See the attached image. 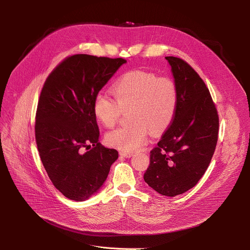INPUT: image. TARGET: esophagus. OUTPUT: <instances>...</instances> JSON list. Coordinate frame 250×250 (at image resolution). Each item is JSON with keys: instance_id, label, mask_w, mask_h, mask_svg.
Returning a JSON list of instances; mask_svg holds the SVG:
<instances>
[{"instance_id": "obj_1", "label": "esophagus", "mask_w": 250, "mask_h": 250, "mask_svg": "<svg viewBox=\"0 0 250 250\" xmlns=\"http://www.w3.org/2000/svg\"><path fill=\"white\" fill-rule=\"evenodd\" d=\"M120 154H121V156L125 157V158H130L131 156H133V153H130V152H124V151H122Z\"/></svg>"}]
</instances>
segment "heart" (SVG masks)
I'll list each match as a JSON object with an SVG mask.
<instances>
[{
    "mask_svg": "<svg viewBox=\"0 0 250 250\" xmlns=\"http://www.w3.org/2000/svg\"><path fill=\"white\" fill-rule=\"evenodd\" d=\"M115 101L102 93L93 102V113L104 126L112 127L121 113H128L131 125L106 133L108 145L124 152L138 150L146 144L148 129L159 133L173 121L178 91L169 78L160 77L145 71H131L123 75L112 87Z\"/></svg>",
    "mask_w": 250,
    "mask_h": 250,
    "instance_id": "heart-1",
    "label": "heart"
}]
</instances>
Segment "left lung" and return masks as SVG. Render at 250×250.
Listing matches in <instances>:
<instances>
[{
    "mask_svg": "<svg viewBox=\"0 0 250 250\" xmlns=\"http://www.w3.org/2000/svg\"><path fill=\"white\" fill-rule=\"evenodd\" d=\"M178 91L173 121L150 151L145 181L162 196L181 195L199 182L215 152L219 116L209 91L184 60L165 57Z\"/></svg>",
    "mask_w": 250,
    "mask_h": 250,
    "instance_id": "1",
    "label": "left lung"
}]
</instances>
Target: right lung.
I'll list each match as a JSON object with an SVG mask.
<instances>
[{"label":"right lung","instance_id":"obj_1","mask_svg":"<svg viewBox=\"0 0 250 250\" xmlns=\"http://www.w3.org/2000/svg\"><path fill=\"white\" fill-rule=\"evenodd\" d=\"M125 63L123 58L70 56L42 90L35 117L38 149L52 184L70 200L82 202L95 195L119 157L116 149L99 142L93 102Z\"/></svg>","mask_w":250,"mask_h":250}]
</instances>
